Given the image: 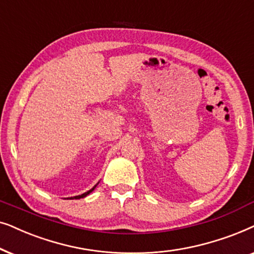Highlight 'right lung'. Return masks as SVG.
<instances>
[{"label":"right lung","instance_id":"1","mask_svg":"<svg viewBox=\"0 0 254 254\" xmlns=\"http://www.w3.org/2000/svg\"><path fill=\"white\" fill-rule=\"evenodd\" d=\"M96 186H97V185H95V186H94V187H93L92 189H90V190H88V191H86V192H84V194H82V195H79V196H74V197H70V198H77V200H79V198L86 197V196H87L88 194H90V192H92V191L94 190V189H95V188H96Z\"/></svg>","mask_w":254,"mask_h":254}]
</instances>
